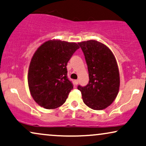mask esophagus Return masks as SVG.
I'll return each instance as SVG.
<instances>
[{
	"instance_id": "obj_1",
	"label": "esophagus",
	"mask_w": 146,
	"mask_h": 146,
	"mask_svg": "<svg viewBox=\"0 0 146 146\" xmlns=\"http://www.w3.org/2000/svg\"><path fill=\"white\" fill-rule=\"evenodd\" d=\"M74 83H75V85H78V83H79V81L78 80H75V81H74Z\"/></svg>"
}]
</instances>
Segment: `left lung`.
<instances>
[{"label":"left lung","instance_id":"8db88e82","mask_svg":"<svg viewBox=\"0 0 146 146\" xmlns=\"http://www.w3.org/2000/svg\"><path fill=\"white\" fill-rule=\"evenodd\" d=\"M84 54L89 81L86 86L78 85L83 102L93 110L108 108L117 97L119 73L113 54L108 46L95 40L79 42Z\"/></svg>","mask_w":146,"mask_h":146}]
</instances>
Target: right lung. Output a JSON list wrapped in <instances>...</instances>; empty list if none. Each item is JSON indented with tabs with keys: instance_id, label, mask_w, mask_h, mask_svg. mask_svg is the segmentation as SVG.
<instances>
[{
	"instance_id": "add662e5",
	"label": "right lung",
	"mask_w": 146,
	"mask_h": 146,
	"mask_svg": "<svg viewBox=\"0 0 146 146\" xmlns=\"http://www.w3.org/2000/svg\"><path fill=\"white\" fill-rule=\"evenodd\" d=\"M79 48L75 42L48 40L33 56L28 73L29 90L34 100L45 109L62 106L73 88L67 65Z\"/></svg>"
}]
</instances>
